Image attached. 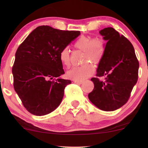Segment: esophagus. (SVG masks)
I'll return each mask as SVG.
<instances>
[{
    "mask_svg": "<svg viewBox=\"0 0 148 148\" xmlns=\"http://www.w3.org/2000/svg\"><path fill=\"white\" fill-rule=\"evenodd\" d=\"M74 82L75 83V84H79V85L82 84V83H83L82 81H74Z\"/></svg>",
    "mask_w": 148,
    "mask_h": 148,
    "instance_id": "esophagus-1",
    "label": "esophagus"
}]
</instances>
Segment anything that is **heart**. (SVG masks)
<instances>
[{
    "label": "heart",
    "mask_w": 148,
    "mask_h": 148,
    "mask_svg": "<svg viewBox=\"0 0 148 148\" xmlns=\"http://www.w3.org/2000/svg\"><path fill=\"white\" fill-rule=\"evenodd\" d=\"M74 47L84 52L82 62L84 63L81 66L73 67L67 72L66 76L74 81H83L94 73V66L92 62L98 64L102 61L106 52V44L101 38L96 37L92 39L89 36H82L75 42ZM59 59L66 67L70 66V51L67 47L60 50Z\"/></svg>",
    "instance_id": "b5f03b06"
}]
</instances>
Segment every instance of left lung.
Listing matches in <instances>:
<instances>
[{"label": "left lung", "mask_w": 148, "mask_h": 148, "mask_svg": "<svg viewBox=\"0 0 148 148\" xmlns=\"http://www.w3.org/2000/svg\"><path fill=\"white\" fill-rule=\"evenodd\" d=\"M106 40L104 56L97 69V77H93L94 88L88 98L97 108L114 111L125 104L138 79L139 62L130 41L112 27L100 31Z\"/></svg>", "instance_id": "obj_1"}]
</instances>
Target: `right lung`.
I'll return each mask as SVG.
<instances>
[{"label": "right lung", "instance_id": "right-lung-1", "mask_svg": "<svg viewBox=\"0 0 148 148\" xmlns=\"http://www.w3.org/2000/svg\"><path fill=\"white\" fill-rule=\"evenodd\" d=\"M79 35V31L41 25L18 47L12 68L13 86L31 114L44 116L60 105L64 88L71 81L60 78L64 71L59 53Z\"/></svg>", "mask_w": 148, "mask_h": 148}]
</instances>
